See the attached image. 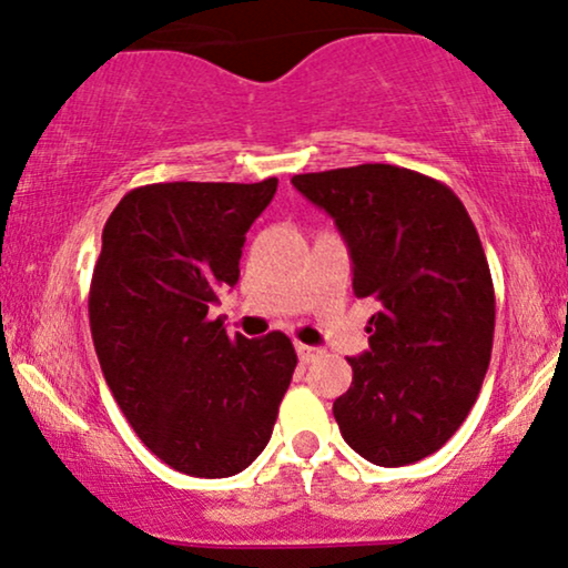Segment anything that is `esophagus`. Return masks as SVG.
<instances>
[{
    "label": "esophagus",
    "instance_id": "esophagus-1",
    "mask_svg": "<svg viewBox=\"0 0 568 568\" xmlns=\"http://www.w3.org/2000/svg\"><path fill=\"white\" fill-rule=\"evenodd\" d=\"M296 351H298V358H301V362H304V364H308V362H317V358L322 356V351H320V348H314V346H304V343H298Z\"/></svg>",
    "mask_w": 568,
    "mask_h": 568
}]
</instances>
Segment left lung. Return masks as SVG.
I'll use <instances>...</instances> for the list:
<instances>
[{
  "label": "left lung",
  "mask_w": 568,
  "mask_h": 568,
  "mask_svg": "<svg viewBox=\"0 0 568 568\" xmlns=\"http://www.w3.org/2000/svg\"><path fill=\"white\" fill-rule=\"evenodd\" d=\"M335 220L354 293L375 298L369 351L333 404L343 440L377 466L448 443L475 406L493 351L495 291L477 227L448 185L396 164L293 175Z\"/></svg>",
  "instance_id": "1"
}]
</instances>
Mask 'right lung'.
Instances as JSON below:
<instances>
[{"label": "right lung", "mask_w": 568, "mask_h": 568, "mask_svg": "<svg viewBox=\"0 0 568 568\" xmlns=\"http://www.w3.org/2000/svg\"><path fill=\"white\" fill-rule=\"evenodd\" d=\"M277 178L154 183L128 191L102 231L91 337L114 400L156 458L191 477H233L262 454L298 358L280 329L225 333L210 308L239 283L248 227Z\"/></svg>", "instance_id": "obj_1"}]
</instances>
